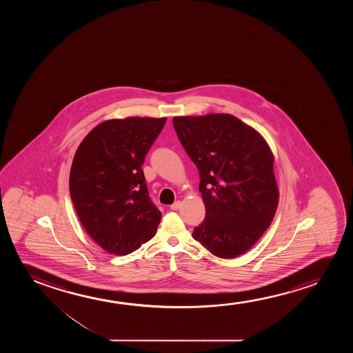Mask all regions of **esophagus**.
Returning <instances> with one entry per match:
<instances>
[{"label": "esophagus", "mask_w": 353, "mask_h": 353, "mask_svg": "<svg viewBox=\"0 0 353 353\" xmlns=\"http://www.w3.org/2000/svg\"><path fill=\"white\" fill-rule=\"evenodd\" d=\"M181 208V201H176V203H172V205H171V210H172V211H177V210H179V208Z\"/></svg>", "instance_id": "34e87169"}]
</instances>
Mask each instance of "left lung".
Listing matches in <instances>:
<instances>
[{
	"label": "left lung",
	"mask_w": 353,
	"mask_h": 353,
	"mask_svg": "<svg viewBox=\"0 0 353 353\" xmlns=\"http://www.w3.org/2000/svg\"><path fill=\"white\" fill-rule=\"evenodd\" d=\"M172 123L200 174L206 216L194 239L213 256H241L269 228L279 205L270 147L232 114L174 117Z\"/></svg>",
	"instance_id": "left-lung-1"
}]
</instances>
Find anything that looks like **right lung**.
<instances>
[{"label": "right lung", "mask_w": 353, "mask_h": 353, "mask_svg": "<svg viewBox=\"0 0 353 353\" xmlns=\"http://www.w3.org/2000/svg\"><path fill=\"white\" fill-rule=\"evenodd\" d=\"M166 118L130 117L95 126L70 172L78 218L97 245L125 256L154 236L161 212L150 200L142 165Z\"/></svg>", "instance_id": "add662e5"}]
</instances>
